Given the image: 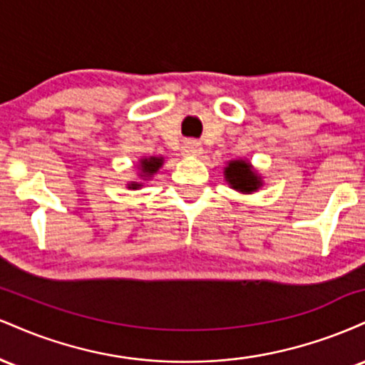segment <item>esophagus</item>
<instances>
[{
	"mask_svg": "<svg viewBox=\"0 0 365 365\" xmlns=\"http://www.w3.org/2000/svg\"><path fill=\"white\" fill-rule=\"evenodd\" d=\"M182 154L183 156H190V158H197L202 154V145L195 140H185L182 145Z\"/></svg>",
	"mask_w": 365,
	"mask_h": 365,
	"instance_id": "1",
	"label": "esophagus"
}]
</instances>
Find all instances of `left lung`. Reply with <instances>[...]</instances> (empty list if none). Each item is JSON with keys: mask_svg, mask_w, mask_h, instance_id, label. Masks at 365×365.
Here are the masks:
<instances>
[{"mask_svg": "<svg viewBox=\"0 0 365 365\" xmlns=\"http://www.w3.org/2000/svg\"><path fill=\"white\" fill-rule=\"evenodd\" d=\"M223 175L230 188L240 194H254L264 185V180L254 168L252 163L242 158L226 163Z\"/></svg>", "mask_w": 365, "mask_h": 365, "instance_id": "obj_1", "label": "left lung"}]
</instances>
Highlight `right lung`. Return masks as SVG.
<instances>
[{
  "label": "right lung",
  "instance_id": "right-lung-1",
  "mask_svg": "<svg viewBox=\"0 0 365 365\" xmlns=\"http://www.w3.org/2000/svg\"><path fill=\"white\" fill-rule=\"evenodd\" d=\"M137 165V177L139 180H133V182L127 183V188L130 190H139L145 185V182H149L154 175L158 173L159 168L165 165V158L163 156H142Z\"/></svg>",
  "mask_w": 365,
  "mask_h": 365
}]
</instances>
